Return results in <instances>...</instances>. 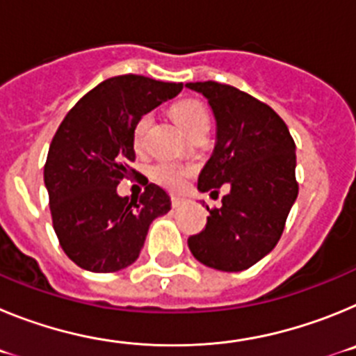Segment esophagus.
Returning <instances> with one entry per match:
<instances>
[{
    "label": "esophagus",
    "mask_w": 356,
    "mask_h": 356,
    "mask_svg": "<svg viewBox=\"0 0 356 356\" xmlns=\"http://www.w3.org/2000/svg\"><path fill=\"white\" fill-rule=\"evenodd\" d=\"M171 203H172V209H180V207L185 203V200H184V197H180V196H172Z\"/></svg>",
    "instance_id": "obj_1"
}]
</instances>
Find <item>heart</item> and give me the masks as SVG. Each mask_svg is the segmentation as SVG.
Masks as SVG:
<instances>
[{"label": "heart", "mask_w": 356, "mask_h": 356, "mask_svg": "<svg viewBox=\"0 0 356 356\" xmlns=\"http://www.w3.org/2000/svg\"><path fill=\"white\" fill-rule=\"evenodd\" d=\"M171 115L175 122L185 134H193L194 130L201 127H209V112L200 102L196 99H181V102L175 103L171 106ZM149 115H144L139 119V122L135 124L134 130V146L140 147L143 146L144 135H146L147 127H149ZM193 169L180 165V163L172 162H160L153 165L151 169V178L160 184L162 187L169 188V191H178L184 187L185 180L191 176Z\"/></svg>", "instance_id": "heart-1"}]
</instances>
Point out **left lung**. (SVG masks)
<instances>
[{
  "label": "left lung",
  "mask_w": 356,
  "mask_h": 356,
  "mask_svg": "<svg viewBox=\"0 0 356 356\" xmlns=\"http://www.w3.org/2000/svg\"><path fill=\"white\" fill-rule=\"evenodd\" d=\"M185 87L205 97L216 119V144L197 191L217 197V188L229 185L221 209L210 210L203 232L188 237V250L217 271H244L282 237L298 197L296 144L275 110L250 94L217 81Z\"/></svg>",
  "instance_id": "1"
}]
</instances>
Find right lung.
Returning <instances> with one entry per match:
<instances>
[{"instance_id":"obj_1","label":"right lung","mask_w":356,"mask_h":356,"mask_svg":"<svg viewBox=\"0 0 356 356\" xmlns=\"http://www.w3.org/2000/svg\"><path fill=\"white\" fill-rule=\"evenodd\" d=\"M181 89L184 83L137 74L108 78L85 94L56 130L44 184L62 250L85 271L131 266L151 222L171 210V197L159 185H146L137 200L119 196L118 185L135 172V124Z\"/></svg>"}]
</instances>
